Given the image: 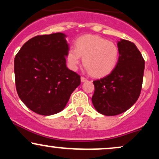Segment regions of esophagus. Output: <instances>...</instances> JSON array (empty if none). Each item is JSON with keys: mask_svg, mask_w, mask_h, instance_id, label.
Listing matches in <instances>:
<instances>
[{"mask_svg": "<svg viewBox=\"0 0 159 159\" xmlns=\"http://www.w3.org/2000/svg\"><path fill=\"white\" fill-rule=\"evenodd\" d=\"M81 82H85V81H87V79L86 78L83 77V76H81Z\"/></svg>", "mask_w": 159, "mask_h": 159, "instance_id": "obj_1", "label": "esophagus"}]
</instances>
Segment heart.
Returning <instances> with one entry per match:
<instances>
[{
    "label": "heart",
    "instance_id": "1",
    "mask_svg": "<svg viewBox=\"0 0 159 159\" xmlns=\"http://www.w3.org/2000/svg\"><path fill=\"white\" fill-rule=\"evenodd\" d=\"M75 47H70L66 54L68 66L72 70L77 69L82 57L87 70L96 77H102L112 72L119 61V47L102 36H82L76 39Z\"/></svg>",
    "mask_w": 159,
    "mask_h": 159
}]
</instances>
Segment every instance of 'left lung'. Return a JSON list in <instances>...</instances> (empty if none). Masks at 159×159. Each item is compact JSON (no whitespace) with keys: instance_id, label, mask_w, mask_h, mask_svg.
<instances>
[{"instance_id":"8db88e82","label":"left lung","mask_w":159,"mask_h":159,"mask_svg":"<svg viewBox=\"0 0 159 159\" xmlns=\"http://www.w3.org/2000/svg\"><path fill=\"white\" fill-rule=\"evenodd\" d=\"M120 57L112 72L93 81L92 102L96 110L105 116L125 112L136 102L143 84L145 61L136 45L130 41L118 42Z\"/></svg>"}]
</instances>
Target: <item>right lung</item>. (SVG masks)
<instances>
[{"instance_id": "add662e5", "label": "right lung", "mask_w": 159, "mask_h": 159, "mask_svg": "<svg viewBox=\"0 0 159 159\" xmlns=\"http://www.w3.org/2000/svg\"><path fill=\"white\" fill-rule=\"evenodd\" d=\"M65 37L62 33L34 36L23 45L14 60L18 95L38 114L61 112L81 84L79 75L66 67L69 45Z\"/></svg>"}]
</instances>
